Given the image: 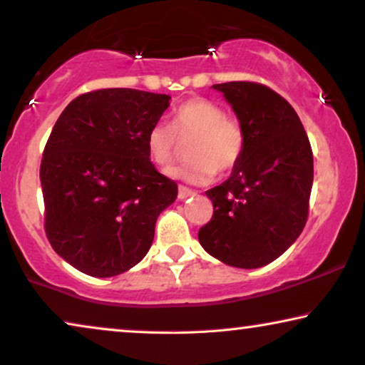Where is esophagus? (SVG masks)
<instances>
[{
	"label": "esophagus",
	"mask_w": 365,
	"mask_h": 365,
	"mask_svg": "<svg viewBox=\"0 0 365 365\" xmlns=\"http://www.w3.org/2000/svg\"><path fill=\"white\" fill-rule=\"evenodd\" d=\"M194 192L192 189H189V187H186V186H179V189H178V197L179 200H187V197H191V196H194Z\"/></svg>",
	"instance_id": "obj_1"
}]
</instances>
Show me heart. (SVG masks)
Returning a JSON list of instances; mask_svg holds the SVG:
<instances>
[{
  "label": "heart",
  "mask_w": 365,
  "mask_h": 365,
  "mask_svg": "<svg viewBox=\"0 0 365 365\" xmlns=\"http://www.w3.org/2000/svg\"><path fill=\"white\" fill-rule=\"evenodd\" d=\"M194 137L187 154L191 160L168 171L189 182H207L225 176L240 164L246 148L243 125L226 115L225 108L202 97L182 102L173 113V125L155 122L145 135V149L158 165H168L176 154L179 139Z\"/></svg>",
  "instance_id": "heart-1"
}]
</instances>
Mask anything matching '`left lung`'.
I'll use <instances>...</instances> for the list:
<instances>
[{
  "instance_id": "obj_1",
  "label": "left lung",
  "mask_w": 365,
  "mask_h": 365,
  "mask_svg": "<svg viewBox=\"0 0 365 365\" xmlns=\"http://www.w3.org/2000/svg\"><path fill=\"white\" fill-rule=\"evenodd\" d=\"M246 134L240 164L206 191L212 217L197 233L211 257L236 268L272 263L300 236L309 217L314 154L297 112L257 82L216 83Z\"/></svg>"
}]
</instances>
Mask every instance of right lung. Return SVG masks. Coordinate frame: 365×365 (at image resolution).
Returning <instances> with one entry per match:
<instances>
[{"label":"right lung","mask_w":365,"mask_h":365,"mask_svg":"<svg viewBox=\"0 0 365 365\" xmlns=\"http://www.w3.org/2000/svg\"><path fill=\"white\" fill-rule=\"evenodd\" d=\"M171 97L101 88L73 98L46 140L40 165L45 233L85 275L115 277L145 257L155 221L178 196L158 173L145 135Z\"/></svg>","instance_id":"add662e5"}]
</instances>
